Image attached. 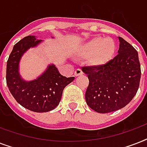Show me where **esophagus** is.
I'll return each mask as SVG.
<instances>
[{
	"label": "esophagus",
	"mask_w": 147,
	"mask_h": 147,
	"mask_svg": "<svg viewBox=\"0 0 147 147\" xmlns=\"http://www.w3.org/2000/svg\"><path fill=\"white\" fill-rule=\"evenodd\" d=\"M82 74H83V72L81 69H77L76 71H75V76H81V75H82Z\"/></svg>",
	"instance_id": "1"
}]
</instances>
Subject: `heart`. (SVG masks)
<instances>
[{"instance_id":"obj_1","label":"heart","mask_w":147,"mask_h":147,"mask_svg":"<svg viewBox=\"0 0 147 147\" xmlns=\"http://www.w3.org/2000/svg\"><path fill=\"white\" fill-rule=\"evenodd\" d=\"M116 51L114 40L111 38L96 36L88 41L79 48L80 56H88V62L93 65H105L113 59Z\"/></svg>"}]
</instances>
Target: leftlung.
Instances as JSON below:
<instances>
[{"label":"left lung","instance_id":"8db88e82","mask_svg":"<svg viewBox=\"0 0 147 147\" xmlns=\"http://www.w3.org/2000/svg\"><path fill=\"white\" fill-rule=\"evenodd\" d=\"M117 55L100 66L82 67L88 75L89 85L85 100L92 110L106 114L125 107L139 88L141 70L137 51L118 37Z\"/></svg>","mask_w":147,"mask_h":147}]
</instances>
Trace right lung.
I'll list each match as a JSON object with an SVG mask.
<instances>
[{
  "label": "right lung",
  "instance_id": "obj_1",
  "mask_svg": "<svg viewBox=\"0 0 147 147\" xmlns=\"http://www.w3.org/2000/svg\"><path fill=\"white\" fill-rule=\"evenodd\" d=\"M41 42L35 36H27L16 43L8 58L6 74L7 85L15 100L26 109L39 113L57 107L65 87L75 79V77L62 76L53 64L49 65L36 79L26 82L21 78L19 64L22 55Z\"/></svg>",
  "mask_w": 147,
  "mask_h": 147
}]
</instances>
